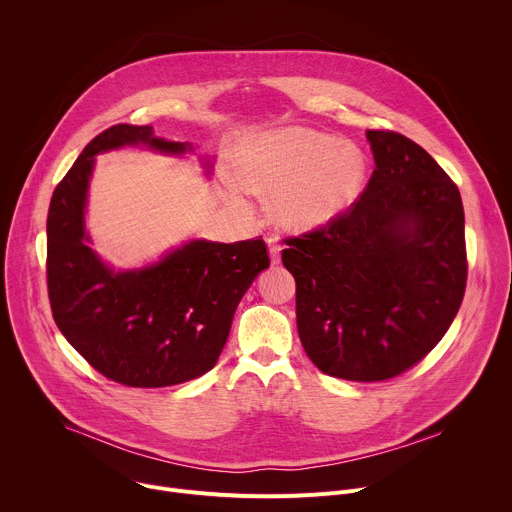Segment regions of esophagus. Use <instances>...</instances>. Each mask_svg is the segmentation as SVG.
<instances>
[{
  "label": "esophagus",
  "instance_id": "esophagus-1",
  "mask_svg": "<svg viewBox=\"0 0 512 512\" xmlns=\"http://www.w3.org/2000/svg\"><path fill=\"white\" fill-rule=\"evenodd\" d=\"M267 247H269V255H271V263H279L281 261V247H279V243H277V239L275 237H269L267 239Z\"/></svg>",
  "mask_w": 512,
  "mask_h": 512
}]
</instances>
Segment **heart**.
<instances>
[{
	"mask_svg": "<svg viewBox=\"0 0 512 512\" xmlns=\"http://www.w3.org/2000/svg\"><path fill=\"white\" fill-rule=\"evenodd\" d=\"M235 174L251 192H275L273 212L289 229L324 227L354 206L369 174L364 152L308 127H285L245 141Z\"/></svg>",
	"mask_w": 512,
	"mask_h": 512,
	"instance_id": "obj_1",
	"label": "heart"
}]
</instances>
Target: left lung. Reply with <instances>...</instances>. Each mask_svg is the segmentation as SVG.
<instances>
[{"label": "left lung", "instance_id": "left-lung-1", "mask_svg": "<svg viewBox=\"0 0 512 512\" xmlns=\"http://www.w3.org/2000/svg\"><path fill=\"white\" fill-rule=\"evenodd\" d=\"M375 172L336 221L283 239L302 346L330 377L393 379L444 338L466 291L458 186L409 137L369 129Z\"/></svg>", "mask_w": 512, "mask_h": 512}]
</instances>
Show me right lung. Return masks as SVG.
I'll use <instances>...</instances> for the list:
<instances>
[{"label":"right lung","mask_w":512,"mask_h":512,"mask_svg":"<svg viewBox=\"0 0 512 512\" xmlns=\"http://www.w3.org/2000/svg\"><path fill=\"white\" fill-rule=\"evenodd\" d=\"M143 143L184 154L152 125L119 123L99 133L54 188L46 221V279L54 322L103 377L127 387H170L208 373L253 279L269 267L263 239L190 241L156 265L109 269L87 245L85 206L95 156Z\"/></svg>","instance_id":"1"}]
</instances>
